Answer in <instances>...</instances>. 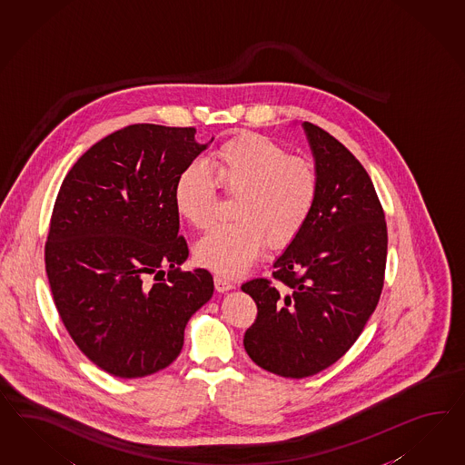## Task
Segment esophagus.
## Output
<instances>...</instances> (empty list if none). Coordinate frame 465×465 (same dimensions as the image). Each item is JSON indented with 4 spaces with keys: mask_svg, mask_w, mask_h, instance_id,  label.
Listing matches in <instances>:
<instances>
[{
    "mask_svg": "<svg viewBox=\"0 0 465 465\" xmlns=\"http://www.w3.org/2000/svg\"><path fill=\"white\" fill-rule=\"evenodd\" d=\"M214 281V288L218 292H225V291H230V289L235 288V284L230 281V279H226L223 276H216L213 277Z\"/></svg>",
    "mask_w": 465,
    "mask_h": 465,
    "instance_id": "1",
    "label": "esophagus"
}]
</instances>
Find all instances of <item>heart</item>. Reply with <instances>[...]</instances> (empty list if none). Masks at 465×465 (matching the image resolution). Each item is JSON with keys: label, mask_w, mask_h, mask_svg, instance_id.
<instances>
[{"label": "heart", "mask_w": 465, "mask_h": 465, "mask_svg": "<svg viewBox=\"0 0 465 465\" xmlns=\"http://www.w3.org/2000/svg\"><path fill=\"white\" fill-rule=\"evenodd\" d=\"M218 188L235 196L232 216L196 243L203 267L237 277L251 267L265 243L284 249L300 237L313 214L320 177L313 163L259 134H240L222 142L210 155V173L188 165L174 184V206L188 223L206 230L213 223Z\"/></svg>", "instance_id": "b5f03b06"}]
</instances>
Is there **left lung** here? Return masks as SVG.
Returning <instances> with one entry per match:
<instances>
[{"instance_id": "8db88e82", "label": "left lung", "mask_w": 465, "mask_h": 465, "mask_svg": "<svg viewBox=\"0 0 465 465\" xmlns=\"http://www.w3.org/2000/svg\"><path fill=\"white\" fill-rule=\"evenodd\" d=\"M320 194L272 279L242 286L257 304L243 347L277 376L302 379L335 364L362 333L384 286L388 226L364 165L323 128L304 122Z\"/></svg>"}]
</instances>
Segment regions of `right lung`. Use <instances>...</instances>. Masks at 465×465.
Segmentation results:
<instances>
[{
    "instance_id": "right-lung-1",
    "label": "right lung",
    "mask_w": 465,
    "mask_h": 465,
    "mask_svg": "<svg viewBox=\"0 0 465 465\" xmlns=\"http://www.w3.org/2000/svg\"><path fill=\"white\" fill-rule=\"evenodd\" d=\"M194 134L137 124L101 138L54 203L45 271L55 308L79 351L112 376L173 364L191 314L213 294L208 271L179 267L189 249L174 184L206 149Z\"/></svg>"
}]
</instances>
